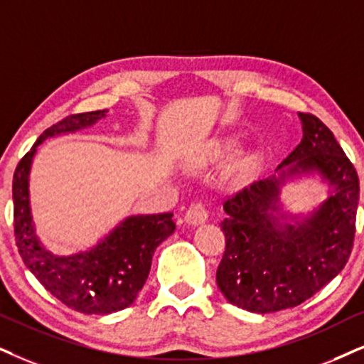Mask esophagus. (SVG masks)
Here are the masks:
<instances>
[{"instance_id":"obj_1","label":"esophagus","mask_w":364,"mask_h":364,"mask_svg":"<svg viewBox=\"0 0 364 364\" xmlns=\"http://www.w3.org/2000/svg\"><path fill=\"white\" fill-rule=\"evenodd\" d=\"M185 220L188 225H193V227L205 223L206 220H208V210H206V206L201 203V201H198V203H193L190 208H188Z\"/></svg>"}]
</instances>
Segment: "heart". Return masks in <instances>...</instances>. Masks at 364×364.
<instances>
[{
    "label": "heart",
    "instance_id": "b5f03b06",
    "mask_svg": "<svg viewBox=\"0 0 364 364\" xmlns=\"http://www.w3.org/2000/svg\"><path fill=\"white\" fill-rule=\"evenodd\" d=\"M233 149H235V142H233V141L215 142V144L208 146V148L203 149L200 154L195 156V158L191 159V166L198 168V169L210 166V164L216 163V161L227 158V156L232 153ZM248 168H250V159L243 158L235 164V168H233V173H235V176L242 178L243 174L248 171Z\"/></svg>",
    "mask_w": 364,
    "mask_h": 364
}]
</instances>
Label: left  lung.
Listing matches in <instances>:
<instances>
[{
    "label": "left lung",
    "mask_w": 364,
    "mask_h": 364,
    "mask_svg": "<svg viewBox=\"0 0 364 364\" xmlns=\"http://www.w3.org/2000/svg\"><path fill=\"white\" fill-rule=\"evenodd\" d=\"M302 139L277 174L243 188L223 203L225 254L216 284L230 304L269 314L319 292L351 255L360 179L334 134L312 114L299 112ZM319 176L328 198L309 214H287L279 190L287 181Z\"/></svg>",
    "instance_id": "1"
}]
</instances>
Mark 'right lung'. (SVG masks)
Listing matches in <instances>:
<instances>
[{"mask_svg": "<svg viewBox=\"0 0 364 364\" xmlns=\"http://www.w3.org/2000/svg\"><path fill=\"white\" fill-rule=\"evenodd\" d=\"M107 112L104 109L75 114L48 127L23 156L13 176L15 237L25 265L60 302L73 311L97 316L122 311L136 301L149 275L154 250L176 228L173 213L131 215L87 250L55 255L36 235L28 186L41 142L94 126Z\"/></svg>", "mask_w": 364, "mask_h": 364, "instance_id": "obj_1", "label": "right lung"}]
</instances>
